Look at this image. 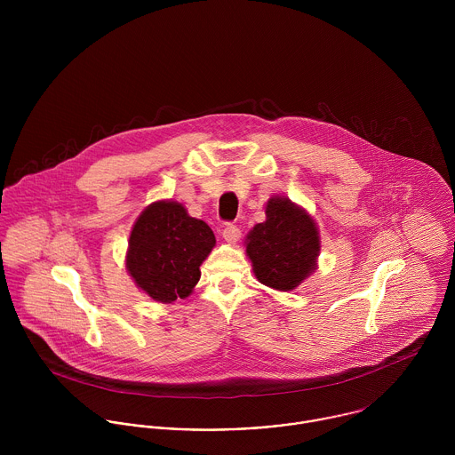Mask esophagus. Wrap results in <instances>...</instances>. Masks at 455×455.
Here are the masks:
<instances>
[{
	"mask_svg": "<svg viewBox=\"0 0 455 455\" xmlns=\"http://www.w3.org/2000/svg\"><path fill=\"white\" fill-rule=\"evenodd\" d=\"M222 236L228 243H236L242 236V231L235 224H226V228L222 229Z\"/></svg>",
	"mask_w": 455,
	"mask_h": 455,
	"instance_id": "1",
	"label": "esophagus"
}]
</instances>
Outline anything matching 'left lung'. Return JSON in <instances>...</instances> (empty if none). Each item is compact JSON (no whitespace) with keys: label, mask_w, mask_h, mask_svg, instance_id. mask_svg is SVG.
<instances>
[{"label":"left lung","mask_w":455,"mask_h":455,"mask_svg":"<svg viewBox=\"0 0 455 455\" xmlns=\"http://www.w3.org/2000/svg\"><path fill=\"white\" fill-rule=\"evenodd\" d=\"M245 245L256 278L271 289L292 291L317 269V224L289 197L267 201L266 220L254 226Z\"/></svg>","instance_id":"1"}]
</instances>
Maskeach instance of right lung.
<instances>
[{
    "label": "right lung",
    "mask_w": 455,
    "mask_h": 455,
    "mask_svg": "<svg viewBox=\"0 0 455 455\" xmlns=\"http://www.w3.org/2000/svg\"><path fill=\"white\" fill-rule=\"evenodd\" d=\"M215 247L210 226L177 201H156L136 219L126 267L134 283L154 301L173 303L195 289L201 262Z\"/></svg>",
    "instance_id": "obj_1"
}]
</instances>
